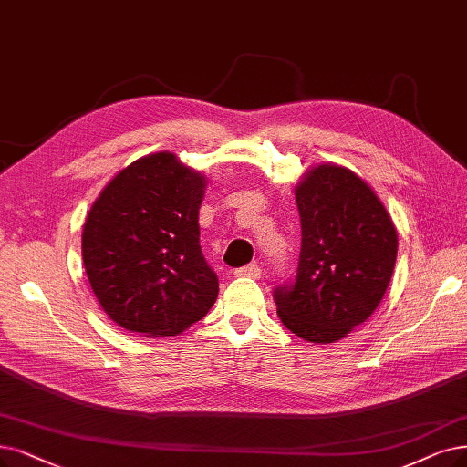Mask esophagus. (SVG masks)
<instances>
[{
  "label": "esophagus",
  "mask_w": 467,
  "mask_h": 467,
  "mask_svg": "<svg viewBox=\"0 0 467 467\" xmlns=\"http://www.w3.org/2000/svg\"><path fill=\"white\" fill-rule=\"evenodd\" d=\"M237 277H253V279H258L260 277V268L256 266V265H247V266H244V268H239V270H235L234 272Z\"/></svg>",
  "instance_id": "obj_1"
}]
</instances>
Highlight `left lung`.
Returning <instances> with one entry per match:
<instances>
[{
	"instance_id": "8db88e82",
	"label": "left lung",
	"mask_w": 467,
	"mask_h": 467,
	"mask_svg": "<svg viewBox=\"0 0 467 467\" xmlns=\"http://www.w3.org/2000/svg\"><path fill=\"white\" fill-rule=\"evenodd\" d=\"M301 256L293 285L275 287L282 324L308 343H335L379 306L399 234L385 204L341 164H316L295 185Z\"/></svg>"
}]
</instances>
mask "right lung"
I'll return each instance as SVG.
<instances>
[{
	"instance_id": "add662e5",
	"label": "right lung",
	"mask_w": 467,
	"mask_h": 467,
	"mask_svg": "<svg viewBox=\"0 0 467 467\" xmlns=\"http://www.w3.org/2000/svg\"><path fill=\"white\" fill-rule=\"evenodd\" d=\"M204 188V174L161 151L128 164L91 204L86 275L103 312L126 331L178 335L216 303L218 277L199 245Z\"/></svg>"
}]
</instances>
